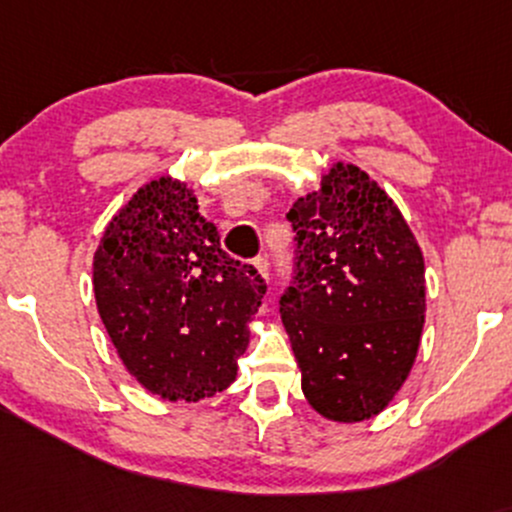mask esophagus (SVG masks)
<instances>
[{
	"mask_svg": "<svg viewBox=\"0 0 512 512\" xmlns=\"http://www.w3.org/2000/svg\"><path fill=\"white\" fill-rule=\"evenodd\" d=\"M252 267L257 269V274H260L264 281L269 279V262H267V257H255V260H252Z\"/></svg>",
	"mask_w": 512,
	"mask_h": 512,
	"instance_id": "1",
	"label": "esophagus"
}]
</instances>
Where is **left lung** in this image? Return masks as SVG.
<instances>
[{
	"instance_id": "obj_1",
	"label": "left lung",
	"mask_w": 512,
	"mask_h": 512,
	"mask_svg": "<svg viewBox=\"0 0 512 512\" xmlns=\"http://www.w3.org/2000/svg\"><path fill=\"white\" fill-rule=\"evenodd\" d=\"M286 219L296 257L279 313L303 395L325 419H370L397 395L419 351V243L383 187L351 163L330 168Z\"/></svg>"
}]
</instances>
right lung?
Masks as SVG:
<instances>
[{"mask_svg":"<svg viewBox=\"0 0 512 512\" xmlns=\"http://www.w3.org/2000/svg\"><path fill=\"white\" fill-rule=\"evenodd\" d=\"M93 291L129 373L151 395L197 402L236 380L267 284L223 252L185 182L158 178L105 228Z\"/></svg>","mask_w":512,"mask_h":512,"instance_id":"1","label":"right lung"}]
</instances>
